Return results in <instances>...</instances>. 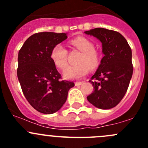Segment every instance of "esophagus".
<instances>
[{
    "label": "esophagus",
    "mask_w": 148,
    "mask_h": 148,
    "mask_svg": "<svg viewBox=\"0 0 148 148\" xmlns=\"http://www.w3.org/2000/svg\"><path fill=\"white\" fill-rule=\"evenodd\" d=\"M82 84V82H75V85L76 86H79Z\"/></svg>",
    "instance_id": "obj_1"
}]
</instances>
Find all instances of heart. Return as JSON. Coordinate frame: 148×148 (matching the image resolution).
<instances>
[{
	"label": "heart",
	"mask_w": 148,
	"mask_h": 148,
	"mask_svg": "<svg viewBox=\"0 0 148 148\" xmlns=\"http://www.w3.org/2000/svg\"><path fill=\"white\" fill-rule=\"evenodd\" d=\"M71 45L82 52L78 61L79 64L69 66L64 71V77L67 79H79L84 77L89 71V67L95 69L99 64L100 55L95 50L93 43L85 37L80 36L71 41ZM53 63L59 69H64L67 65V51L62 44L53 47L51 54Z\"/></svg>",
	"instance_id": "b5f03b06"
}]
</instances>
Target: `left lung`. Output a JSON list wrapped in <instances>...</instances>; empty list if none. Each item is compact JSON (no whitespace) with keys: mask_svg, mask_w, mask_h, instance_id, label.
<instances>
[{"mask_svg":"<svg viewBox=\"0 0 148 148\" xmlns=\"http://www.w3.org/2000/svg\"><path fill=\"white\" fill-rule=\"evenodd\" d=\"M102 43L104 56L92 77L94 92L87 100L95 107L109 110L125 96L133 72L132 50L125 37L117 31L97 28L85 31Z\"/></svg>","mask_w":148,"mask_h":148,"instance_id":"8db88e82","label":"left lung"}]
</instances>
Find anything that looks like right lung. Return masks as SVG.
Masks as SVG:
<instances>
[{
	"label": "right lung",
	"mask_w": 148,
	"mask_h": 148,
	"mask_svg": "<svg viewBox=\"0 0 148 148\" xmlns=\"http://www.w3.org/2000/svg\"><path fill=\"white\" fill-rule=\"evenodd\" d=\"M67 34L41 32L27 38L18 52L17 76L25 97L35 110L53 114L62 108L73 82L62 80L51 54Z\"/></svg>",
	"instance_id": "right-lung-1"
}]
</instances>
